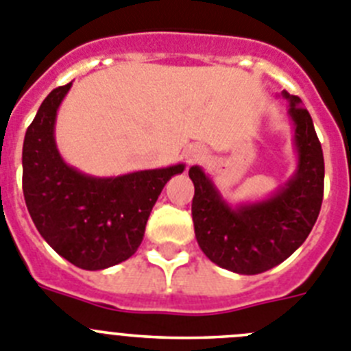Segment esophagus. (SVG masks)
Segmentation results:
<instances>
[{
    "label": "esophagus",
    "instance_id": "34e87169",
    "mask_svg": "<svg viewBox=\"0 0 351 351\" xmlns=\"http://www.w3.org/2000/svg\"><path fill=\"white\" fill-rule=\"evenodd\" d=\"M206 157V150L201 145H191L185 152V158H187L189 164L201 162L203 158Z\"/></svg>",
    "mask_w": 351,
    "mask_h": 351
}]
</instances>
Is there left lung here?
Listing matches in <instances>:
<instances>
[{"instance_id": "1", "label": "left lung", "mask_w": 351, "mask_h": 351, "mask_svg": "<svg viewBox=\"0 0 351 351\" xmlns=\"http://www.w3.org/2000/svg\"><path fill=\"white\" fill-rule=\"evenodd\" d=\"M297 169L272 196L233 206L199 166L189 169L194 184L193 221L201 251L234 274L267 272L293 254L318 219L323 201L322 145L302 100L288 91Z\"/></svg>"}]
</instances>
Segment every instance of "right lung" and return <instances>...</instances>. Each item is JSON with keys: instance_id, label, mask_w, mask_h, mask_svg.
Listing matches in <instances>:
<instances>
[{"instance_id": "right-lung-1", "label": "right lung", "mask_w": 351, "mask_h": 351, "mask_svg": "<svg viewBox=\"0 0 351 351\" xmlns=\"http://www.w3.org/2000/svg\"><path fill=\"white\" fill-rule=\"evenodd\" d=\"M72 83L53 90L36 111L23 145V193L38 233L66 261L104 270L141 245L158 194L185 164L120 176H91L58 152L54 123Z\"/></svg>"}]
</instances>
